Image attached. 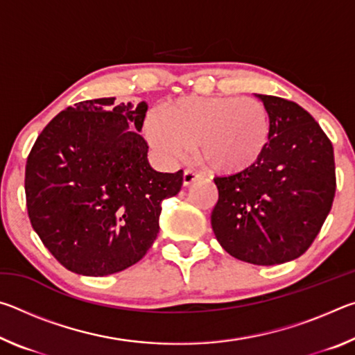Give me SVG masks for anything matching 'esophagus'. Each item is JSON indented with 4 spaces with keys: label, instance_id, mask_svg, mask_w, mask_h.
<instances>
[{
    "label": "esophagus",
    "instance_id": "1",
    "mask_svg": "<svg viewBox=\"0 0 355 355\" xmlns=\"http://www.w3.org/2000/svg\"><path fill=\"white\" fill-rule=\"evenodd\" d=\"M199 177H200L199 172H196V171H192V169H186L183 172V184L188 186L191 183H194Z\"/></svg>",
    "mask_w": 355,
    "mask_h": 355
}]
</instances>
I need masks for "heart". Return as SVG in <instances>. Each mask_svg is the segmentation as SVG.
Instances as JSON below:
<instances>
[{
    "mask_svg": "<svg viewBox=\"0 0 355 355\" xmlns=\"http://www.w3.org/2000/svg\"><path fill=\"white\" fill-rule=\"evenodd\" d=\"M152 147L169 159L189 148L202 166L235 173L254 166L269 141V116L261 101L238 97H186L166 105L161 117L146 120Z\"/></svg>",
    "mask_w": 355,
    "mask_h": 355,
    "instance_id": "1",
    "label": "heart"
}]
</instances>
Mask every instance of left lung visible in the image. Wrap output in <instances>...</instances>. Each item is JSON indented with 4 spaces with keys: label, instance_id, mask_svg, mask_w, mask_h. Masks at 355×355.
Segmentation results:
<instances>
[{
    "label": "left lung",
    "instance_id": "1",
    "mask_svg": "<svg viewBox=\"0 0 355 355\" xmlns=\"http://www.w3.org/2000/svg\"><path fill=\"white\" fill-rule=\"evenodd\" d=\"M255 95L269 116L268 146L249 169L214 178L211 227L232 257L272 266L315 241L335 197V159L332 142L304 107Z\"/></svg>",
    "mask_w": 355,
    "mask_h": 355
}]
</instances>
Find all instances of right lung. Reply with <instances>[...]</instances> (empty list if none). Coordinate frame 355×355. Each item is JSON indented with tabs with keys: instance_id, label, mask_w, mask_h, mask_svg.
I'll return each instance as SVG.
<instances>
[{
	"instance_id": "right-lung-1",
	"label": "right lung",
	"mask_w": 355,
	"mask_h": 355,
	"mask_svg": "<svg viewBox=\"0 0 355 355\" xmlns=\"http://www.w3.org/2000/svg\"><path fill=\"white\" fill-rule=\"evenodd\" d=\"M95 98L59 112L42 130L25 172L31 225L69 271L103 277L133 266L159 232L161 203L183 171L156 172L141 131L147 103Z\"/></svg>"
}]
</instances>
